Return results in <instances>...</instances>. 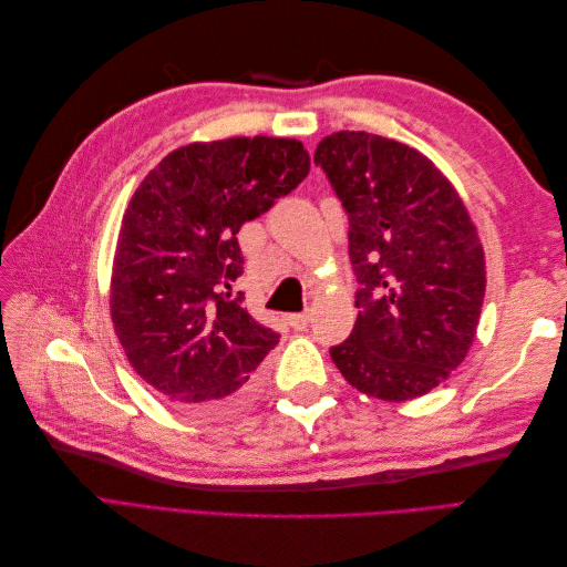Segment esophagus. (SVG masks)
<instances>
[{
    "label": "esophagus",
    "instance_id": "obj_1",
    "mask_svg": "<svg viewBox=\"0 0 567 567\" xmlns=\"http://www.w3.org/2000/svg\"><path fill=\"white\" fill-rule=\"evenodd\" d=\"M310 321H312V315H310V312H305V315H290V317H288V323L293 326L296 331L307 329V326H310Z\"/></svg>",
    "mask_w": 567,
    "mask_h": 567
}]
</instances>
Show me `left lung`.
I'll use <instances>...</instances> for the list:
<instances>
[{"label":"left lung","instance_id":"left-lung-1","mask_svg":"<svg viewBox=\"0 0 567 567\" xmlns=\"http://www.w3.org/2000/svg\"><path fill=\"white\" fill-rule=\"evenodd\" d=\"M315 163L350 221L362 288L331 359L369 398L406 402L466 359L485 300V250L454 184L414 146L369 132L323 136Z\"/></svg>","mask_w":567,"mask_h":567}]
</instances>
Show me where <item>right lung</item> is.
I'll return each instance as SVG.
<instances>
[{"label": "right lung", "instance_id": "1", "mask_svg": "<svg viewBox=\"0 0 567 567\" xmlns=\"http://www.w3.org/2000/svg\"><path fill=\"white\" fill-rule=\"evenodd\" d=\"M310 153L286 136L175 148L136 186L120 225L111 319L132 369L188 416H225L260 383L279 336L248 315L236 234L293 192Z\"/></svg>", "mask_w": 567, "mask_h": 567}]
</instances>
